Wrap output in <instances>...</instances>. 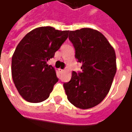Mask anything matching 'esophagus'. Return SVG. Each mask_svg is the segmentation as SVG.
I'll list each match as a JSON object with an SVG mask.
<instances>
[{"label":"esophagus","instance_id":"1","mask_svg":"<svg viewBox=\"0 0 132 132\" xmlns=\"http://www.w3.org/2000/svg\"><path fill=\"white\" fill-rule=\"evenodd\" d=\"M61 72H64L65 71V69H60Z\"/></svg>","mask_w":132,"mask_h":132}]
</instances>
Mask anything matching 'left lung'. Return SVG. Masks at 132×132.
Instances as JSON below:
<instances>
[{
	"instance_id": "1",
	"label": "left lung",
	"mask_w": 132,
	"mask_h": 132,
	"mask_svg": "<svg viewBox=\"0 0 132 132\" xmlns=\"http://www.w3.org/2000/svg\"><path fill=\"white\" fill-rule=\"evenodd\" d=\"M81 73L72 72L71 80L63 83L67 98L80 109H89L104 100L117 71L114 49L102 33L91 28L70 31Z\"/></svg>"
}]
</instances>
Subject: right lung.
I'll use <instances>...</instances> for the list:
<instances>
[{"mask_svg":"<svg viewBox=\"0 0 132 132\" xmlns=\"http://www.w3.org/2000/svg\"><path fill=\"white\" fill-rule=\"evenodd\" d=\"M69 32L49 26L37 27L18 44L12 57V77L19 94L26 101L37 103L49 97L59 79L47 61L68 38Z\"/></svg>","mask_w":132,"mask_h":132,"instance_id":"obj_1","label":"right lung"}]
</instances>
